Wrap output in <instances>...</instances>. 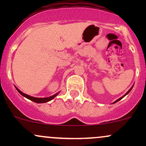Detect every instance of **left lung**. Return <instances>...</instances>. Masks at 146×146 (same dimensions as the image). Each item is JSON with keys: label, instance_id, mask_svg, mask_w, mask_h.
<instances>
[{"label": "left lung", "instance_id": "8db88e82", "mask_svg": "<svg viewBox=\"0 0 146 146\" xmlns=\"http://www.w3.org/2000/svg\"><path fill=\"white\" fill-rule=\"evenodd\" d=\"M133 86H134V85H133ZM133 86H132L131 87V88H130V90H128V92H127V93H125V94L124 95H123V96H122V97H121V98H120L119 99H118V100H116V101H115V102H113V104L116 103V102H118V101H119V100H121V99H122V98H124V97L125 96V95H128V93H130V90H132V87H133Z\"/></svg>", "mask_w": 146, "mask_h": 146}]
</instances>
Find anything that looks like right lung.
I'll use <instances>...</instances> for the list:
<instances>
[{"label":"right lung","instance_id":"add662e5","mask_svg":"<svg viewBox=\"0 0 146 146\" xmlns=\"http://www.w3.org/2000/svg\"><path fill=\"white\" fill-rule=\"evenodd\" d=\"M15 87H16V86H15ZM16 90H17L18 91V93H19L21 95H23V96H24L25 98L29 99V100H31V101H33V102H36V103H38V104L45 103V102H47L51 101V100H53V98H56L57 95L59 94V93H56V94L52 95V96H51V97H48V98H34V97L29 96V95L25 94V93H23V92L21 91V90L18 89L17 87H16Z\"/></svg>","mask_w":146,"mask_h":146}]
</instances>
